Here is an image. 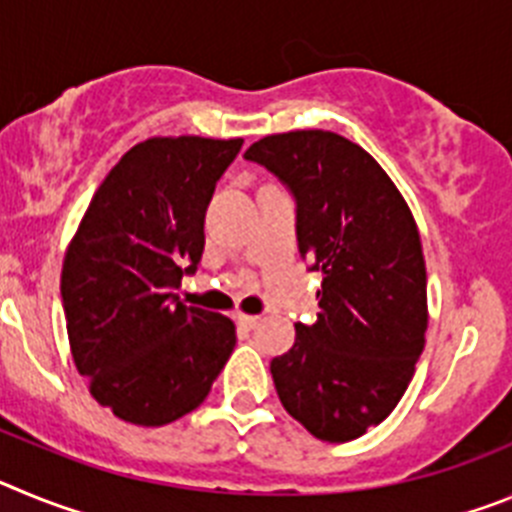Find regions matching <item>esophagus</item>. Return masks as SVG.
Here are the masks:
<instances>
[{
    "instance_id": "1",
    "label": "esophagus",
    "mask_w": 512,
    "mask_h": 512,
    "mask_svg": "<svg viewBox=\"0 0 512 512\" xmlns=\"http://www.w3.org/2000/svg\"><path fill=\"white\" fill-rule=\"evenodd\" d=\"M259 315H238V318H235V323L241 325V328H246V330H253L256 328V325H259Z\"/></svg>"
}]
</instances>
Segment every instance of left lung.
<instances>
[{
	"mask_svg": "<svg viewBox=\"0 0 512 512\" xmlns=\"http://www.w3.org/2000/svg\"><path fill=\"white\" fill-rule=\"evenodd\" d=\"M246 161L295 200L297 248L323 271L320 312L271 359L284 410L320 441L359 438L395 410L425 346V261L402 194L361 146L328 130L261 138Z\"/></svg>",
	"mask_w": 512,
	"mask_h": 512,
	"instance_id": "left-lung-1",
	"label": "left lung"
}]
</instances>
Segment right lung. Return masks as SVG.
Instances as JSON below:
<instances>
[{
	"label": "right lung",
	"instance_id": "right-lung-1",
	"mask_svg": "<svg viewBox=\"0 0 512 512\" xmlns=\"http://www.w3.org/2000/svg\"><path fill=\"white\" fill-rule=\"evenodd\" d=\"M243 140L151 138L94 192L61 271L71 354L94 400L135 425L194 410L235 346L225 315L174 289L197 271L205 212Z\"/></svg>",
	"mask_w": 512,
	"mask_h": 512
}]
</instances>
